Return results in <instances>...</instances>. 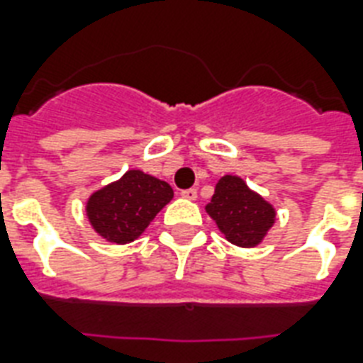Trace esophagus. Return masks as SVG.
I'll return each mask as SVG.
<instances>
[{
    "label": "esophagus",
    "mask_w": 363,
    "mask_h": 363,
    "mask_svg": "<svg viewBox=\"0 0 363 363\" xmlns=\"http://www.w3.org/2000/svg\"><path fill=\"white\" fill-rule=\"evenodd\" d=\"M181 196L184 199H190V201H194V199L198 198V190H196V188H188V190H182Z\"/></svg>",
    "instance_id": "obj_1"
}]
</instances>
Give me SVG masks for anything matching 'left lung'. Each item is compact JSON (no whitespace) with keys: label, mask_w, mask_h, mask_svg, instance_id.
<instances>
[{"label":"left lung","mask_w":363,"mask_h":363,"mask_svg":"<svg viewBox=\"0 0 363 363\" xmlns=\"http://www.w3.org/2000/svg\"><path fill=\"white\" fill-rule=\"evenodd\" d=\"M207 213L226 239L238 247H256L275 224V209L247 182L235 175H224L216 182Z\"/></svg>","instance_id":"left-lung-1"}]
</instances>
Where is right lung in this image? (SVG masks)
Returning a JSON list of instances; mask_svg holds the SVG:
<instances>
[{"label":"right lung","mask_w":363,"mask_h":363,"mask_svg":"<svg viewBox=\"0 0 363 363\" xmlns=\"http://www.w3.org/2000/svg\"><path fill=\"white\" fill-rule=\"evenodd\" d=\"M171 199L173 188L167 182L131 169L90 196L86 216L101 238L125 245L135 241Z\"/></svg>","instance_id":"right-lung-1"}]
</instances>
